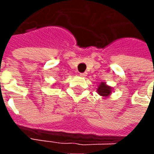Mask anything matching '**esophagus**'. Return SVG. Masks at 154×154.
Wrapping results in <instances>:
<instances>
[{
  "mask_svg": "<svg viewBox=\"0 0 154 154\" xmlns=\"http://www.w3.org/2000/svg\"><path fill=\"white\" fill-rule=\"evenodd\" d=\"M87 72H83V73H80V76L81 77H85L86 76H87Z\"/></svg>",
  "mask_w": 154,
  "mask_h": 154,
  "instance_id": "34e87169",
  "label": "esophagus"
}]
</instances>
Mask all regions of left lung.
<instances>
[{
    "label": "left lung",
    "instance_id": "left-lung-1",
    "mask_svg": "<svg viewBox=\"0 0 154 154\" xmlns=\"http://www.w3.org/2000/svg\"><path fill=\"white\" fill-rule=\"evenodd\" d=\"M97 91V93L103 97L104 99H106V98H108L111 95L112 91H113V87H111L109 85H107L105 82H101L98 85Z\"/></svg>",
    "mask_w": 154,
    "mask_h": 154
}]
</instances>
